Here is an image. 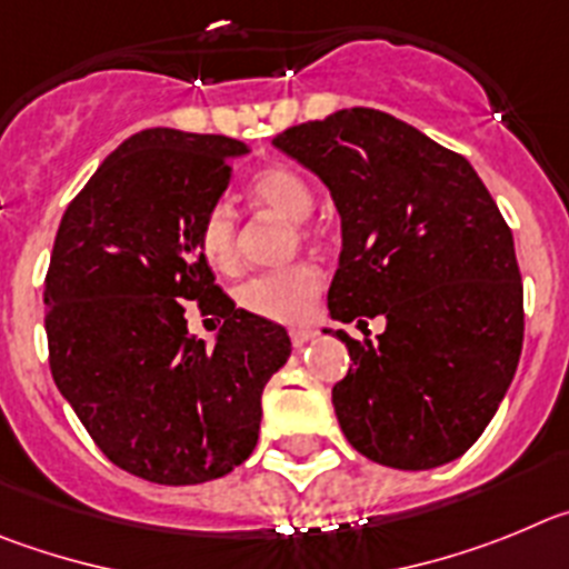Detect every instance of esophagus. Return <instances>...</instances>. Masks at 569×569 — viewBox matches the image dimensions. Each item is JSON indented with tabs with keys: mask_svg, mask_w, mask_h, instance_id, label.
<instances>
[{
	"mask_svg": "<svg viewBox=\"0 0 569 569\" xmlns=\"http://www.w3.org/2000/svg\"><path fill=\"white\" fill-rule=\"evenodd\" d=\"M289 337H291V346H295V348H303L306 342L315 340L317 331L309 329V326H300V329H291Z\"/></svg>",
	"mask_w": 569,
	"mask_h": 569,
	"instance_id": "1",
	"label": "esophagus"
}]
</instances>
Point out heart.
<instances>
[{"mask_svg":"<svg viewBox=\"0 0 569 569\" xmlns=\"http://www.w3.org/2000/svg\"><path fill=\"white\" fill-rule=\"evenodd\" d=\"M249 198L258 207L278 212L289 221H306L315 209L309 181L291 167L274 163L254 172ZM198 249L214 272H234L238 266V218L227 203H214L198 221ZM320 295V272L311 263H295L278 272L254 274L238 289L240 309L272 322H300L309 317L315 297Z\"/></svg>","mask_w":569,"mask_h":569,"instance_id":"heart-1","label":"heart"}]
</instances>
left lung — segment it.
Masks as SVG:
<instances>
[{
    "instance_id": "1",
    "label": "left lung",
    "mask_w": 569,
    "mask_h": 569,
    "mask_svg": "<svg viewBox=\"0 0 569 569\" xmlns=\"http://www.w3.org/2000/svg\"><path fill=\"white\" fill-rule=\"evenodd\" d=\"M274 147L340 212L331 317H386L377 342L335 331L355 360L331 388L342 433L388 468L453 462L493 419L525 337L513 232L488 187L462 156L371 107L289 127Z\"/></svg>"
}]
</instances>
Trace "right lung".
I'll list each match as a JSON object with an SVG mask.
<instances>
[{
	"label": "right lung",
	"instance_id": "right-lung-1",
	"mask_svg": "<svg viewBox=\"0 0 569 569\" xmlns=\"http://www.w3.org/2000/svg\"><path fill=\"white\" fill-rule=\"evenodd\" d=\"M247 152L227 136L136 132L56 232L44 278L56 388L101 453L147 482L201 485L249 459L266 382L291 355L283 326L234 309L198 249V221ZM187 302L224 320L214 349L188 335Z\"/></svg>",
	"mask_w": 569,
	"mask_h": 569
}]
</instances>
